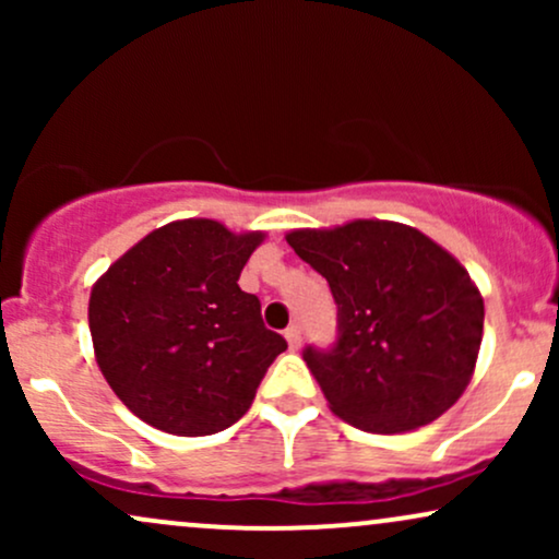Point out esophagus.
<instances>
[{
  "label": "esophagus",
  "mask_w": 559,
  "mask_h": 559,
  "mask_svg": "<svg viewBox=\"0 0 559 559\" xmlns=\"http://www.w3.org/2000/svg\"><path fill=\"white\" fill-rule=\"evenodd\" d=\"M286 342H288V346H292V349H299V346H301V329H299V325H288Z\"/></svg>",
  "instance_id": "obj_1"
}]
</instances>
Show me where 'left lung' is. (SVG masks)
<instances>
[{
  "mask_svg": "<svg viewBox=\"0 0 559 559\" xmlns=\"http://www.w3.org/2000/svg\"><path fill=\"white\" fill-rule=\"evenodd\" d=\"M286 241L336 301V342L307 344L301 357L338 418L373 433L413 431L460 400L484 299L452 254L386 221L294 230Z\"/></svg>",
  "mask_w": 559,
  "mask_h": 559,
  "instance_id": "1",
  "label": "left lung"
}]
</instances>
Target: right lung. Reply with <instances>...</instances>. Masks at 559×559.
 Wrapping results in <instances>:
<instances>
[{"mask_svg": "<svg viewBox=\"0 0 559 559\" xmlns=\"http://www.w3.org/2000/svg\"><path fill=\"white\" fill-rule=\"evenodd\" d=\"M262 234L234 236L215 221L152 230L96 281L88 329L120 402L176 436H210L249 409L286 349L265 329L260 299L239 275Z\"/></svg>", "mask_w": 559, "mask_h": 559, "instance_id": "1", "label": "right lung"}]
</instances>
